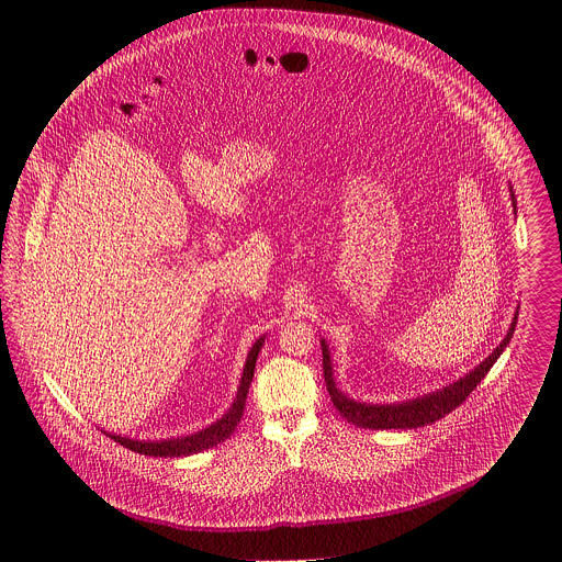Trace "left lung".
Listing matches in <instances>:
<instances>
[{
    "label": "left lung",
    "mask_w": 562,
    "mask_h": 562,
    "mask_svg": "<svg viewBox=\"0 0 562 562\" xmlns=\"http://www.w3.org/2000/svg\"><path fill=\"white\" fill-rule=\"evenodd\" d=\"M512 206L516 213V200L512 193ZM518 321V310L514 312V318L509 324L508 335L504 337V341L493 349L481 364L463 374L461 379H457L453 383H449L442 390H436L431 394L417 396L413 401L390 402V404H369V402H358L349 398L348 394H344L337 387L335 374H333V362H330V351L326 341L322 339V369H324V381H326V390L330 394V401L335 404V408L348 419L349 424L364 429H413L422 428L434 424L438 419H442L445 415H449L453 408H457L461 402L465 401L472 390L481 383L484 374L491 371V367L497 362V358L502 356V351L508 348L509 339L514 335Z\"/></svg>",
    "instance_id": "8db88e82"
}]
</instances>
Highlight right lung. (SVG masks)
Masks as SVG:
<instances>
[{
	"label": "right lung",
	"instance_id": "obj_1",
	"mask_svg": "<svg viewBox=\"0 0 562 562\" xmlns=\"http://www.w3.org/2000/svg\"><path fill=\"white\" fill-rule=\"evenodd\" d=\"M266 344V335H261L255 346L248 351L244 371H241L240 387L238 394L232 402L229 411L211 424L209 428L193 431L189 436H177V438H164V440H136L128 436H117V434H108L109 438H113L115 442H120L122 447L131 449L134 453L149 454V457H188V454L202 453L206 449H213L216 445H221L225 438H229L234 434V429L240 424L241 413H244V404L248 396V387L255 374V364L259 358V351Z\"/></svg>",
	"mask_w": 562,
	"mask_h": 562
}]
</instances>
